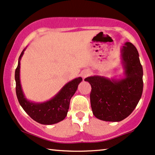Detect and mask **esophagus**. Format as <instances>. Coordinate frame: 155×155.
<instances>
[{"mask_svg":"<svg viewBox=\"0 0 155 155\" xmlns=\"http://www.w3.org/2000/svg\"><path fill=\"white\" fill-rule=\"evenodd\" d=\"M88 75H89V72L88 71H84L81 72V76L83 78H86V76H88Z\"/></svg>","mask_w":155,"mask_h":155,"instance_id":"1","label":"esophagus"}]
</instances>
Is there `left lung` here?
<instances>
[{"label": "left lung", "instance_id": "8db88e82", "mask_svg": "<svg viewBox=\"0 0 155 155\" xmlns=\"http://www.w3.org/2000/svg\"><path fill=\"white\" fill-rule=\"evenodd\" d=\"M120 52L124 78L93 76L84 79L91 86L90 100L93 113L101 120L119 122L126 118L142 96L143 70L137 49L127 42Z\"/></svg>", "mask_w": 155, "mask_h": 155}]
</instances>
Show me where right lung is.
Listing matches in <instances>:
<instances>
[{
    "label": "right lung",
    "instance_id": "right-lung-1",
    "mask_svg": "<svg viewBox=\"0 0 155 155\" xmlns=\"http://www.w3.org/2000/svg\"><path fill=\"white\" fill-rule=\"evenodd\" d=\"M26 48L20 54L18 64L15 69L16 95L20 106L31 118L40 124L52 125L63 120L67 115L70 100L82 81L81 77L76 78L68 82L50 100L43 103L30 101L25 98L20 79V60Z\"/></svg>",
    "mask_w": 155,
    "mask_h": 155
}]
</instances>
